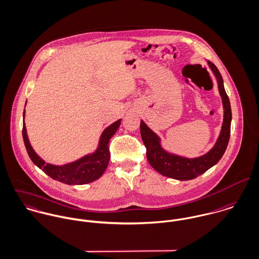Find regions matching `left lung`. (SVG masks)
<instances>
[{"label":"left lung","mask_w":259,"mask_h":259,"mask_svg":"<svg viewBox=\"0 0 259 259\" xmlns=\"http://www.w3.org/2000/svg\"><path fill=\"white\" fill-rule=\"evenodd\" d=\"M206 62L216 78L223 106V122L219 136L213 147L207 153L194 158H188L164 149L161 144V138L146 125L143 120H141L140 132L143 143L146 146L148 162L158 173L163 176L181 181L194 179L214 166L221 159L227 148L232 119L230 102L224 89L221 74L214 64L210 61Z\"/></svg>","instance_id":"8db88e82"}]
</instances>
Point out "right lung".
<instances>
[{"mask_svg":"<svg viewBox=\"0 0 259 259\" xmlns=\"http://www.w3.org/2000/svg\"><path fill=\"white\" fill-rule=\"evenodd\" d=\"M23 117V139L29 157L36 166L42 169L54 180L63 182L68 185H83L93 182L103 175L110 159L109 141L118 130L122 119L115 121L104 129L99 138L98 146L94 152L83 156L71 163L64 165H54L43 160L31 146L25 124V109Z\"/></svg>","mask_w":259,"mask_h":259,"instance_id":"right-lung-1","label":"right lung"}]
</instances>
